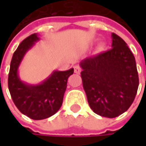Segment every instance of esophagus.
I'll use <instances>...</instances> for the list:
<instances>
[{
    "mask_svg": "<svg viewBox=\"0 0 146 146\" xmlns=\"http://www.w3.org/2000/svg\"><path fill=\"white\" fill-rule=\"evenodd\" d=\"M81 72V68L78 65H76L74 67V73H80Z\"/></svg>",
    "mask_w": 146,
    "mask_h": 146,
    "instance_id": "34e87169",
    "label": "esophagus"
}]
</instances>
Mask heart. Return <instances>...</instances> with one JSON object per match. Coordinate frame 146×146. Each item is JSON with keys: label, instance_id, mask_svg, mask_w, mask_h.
<instances>
[{"label": "heart", "instance_id": "1", "mask_svg": "<svg viewBox=\"0 0 146 146\" xmlns=\"http://www.w3.org/2000/svg\"><path fill=\"white\" fill-rule=\"evenodd\" d=\"M104 48V44H100V49H103Z\"/></svg>", "mask_w": 146, "mask_h": 146}]
</instances>
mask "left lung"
<instances>
[{"instance_id": "8db88e82", "label": "left lung", "mask_w": 146, "mask_h": 146, "mask_svg": "<svg viewBox=\"0 0 146 146\" xmlns=\"http://www.w3.org/2000/svg\"><path fill=\"white\" fill-rule=\"evenodd\" d=\"M111 49L79 63L87 100L93 111L113 118L132 105L139 87L135 58L125 41L111 34Z\"/></svg>"}]
</instances>
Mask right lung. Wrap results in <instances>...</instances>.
Returning a JSON list of instances; mask_svg holds the SVG:
<instances>
[{"label": "right lung", "mask_w": 146, "mask_h": 146, "mask_svg": "<svg viewBox=\"0 0 146 146\" xmlns=\"http://www.w3.org/2000/svg\"><path fill=\"white\" fill-rule=\"evenodd\" d=\"M40 40L37 34L24 39L13 53L8 74V89L17 109L34 120H41L54 115L62 106L68 77L73 68L67 71L55 70L39 84L22 81L18 68L23 56Z\"/></svg>", "instance_id": "1"}]
</instances>
